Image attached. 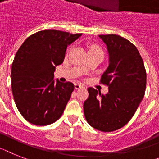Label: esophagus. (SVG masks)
Instances as JSON below:
<instances>
[{
	"instance_id": "obj_1",
	"label": "esophagus",
	"mask_w": 159,
	"mask_h": 159,
	"mask_svg": "<svg viewBox=\"0 0 159 159\" xmlns=\"http://www.w3.org/2000/svg\"><path fill=\"white\" fill-rule=\"evenodd\" d=\"M83 85H82V84H79V83H76L74 84V88H75L76 90H79V89H82V88H83Z\"/></svg>"
}]
</instances>
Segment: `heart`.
<instances>
[{
  "mask_svg": "<svg viewBox=\"0 0 159 159\" xmlns=\"http://www.w3.org/2000/svg\"><path fill=\"white\" fill-rule=\"evenodd\" d=\"M90 49H98V48H97V47H92V48Z\"/></svg>",
  "mask_w": 159,
  "mask_h": 159,
  "instance_id": "1",
  "label": "heart"
}]
</instances>
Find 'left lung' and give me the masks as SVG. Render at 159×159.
<instances>
[{"mask_svg":"<svg viewBox=\"0 0 159 159\" xmlns=\"http://www.w3.org/2000/svg\"><path fill=\"white\" fill-rule=\"evenodd\" d=\"M107 46L109 65L101 77L108 93L88 88L84 102L88 124L102 132H112L127 125L144 98L146 72L143 60L134 45L117 34L98 35Z\"/></svg>","mask_w":159,"mask_h":159,"instance_id":"obj_1","label":"left lung"}]
</instances>
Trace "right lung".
I'll return each mask as SVG.
<instances>
[{
	"label": "right lung",
	"instance_id": "right-lung-1",
	"mask_svg": "<svg viewBox=\"0 0 159 159\" xmlns=\"http://www.w3.org/2000/svg\"><path fill=\"white\" fill-rule=\"evenodd\" d=\"M82 35L43 30L28 37L15 55L11 87L19 112L34 125H48L62 116L74 90L72 82L54 80L57 65L63 63L67 47Z\"/></svg>",
	"mask_w": 159,
	"mask_h": 159
}]
</instances>
